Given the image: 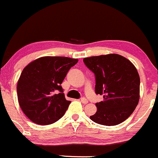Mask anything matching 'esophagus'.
<instances>
[{
    "label": "esophagus",
    "instance_id": "obj_1",
    "mask_svg": "<svg viewBox=\"0 0 158 158\" xmlns=\"http://www.w3.org/2000/svg\"><path fill=\"white\" fill-rule=\"evenodd\" d=\"M80 101H81V103H82V104H87V103H88V101H87V99H86V98H81V100H80Z\"/></svg>",
    "mask_w": 158,
    "mask_h": 158
}]
</instances>
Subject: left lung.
Masks as SVG:
<instances>
[{
	"mask_svg": "<svg viewBox=\"0 0 158 158\" xmlns=\"http://www.w3.org/2000/svg\"><path fill=\"white\" fill-rule=\"evenodd\" d=\"M83 60L95 74V92L104 98L97 103V112L90 118L105 126L122 123L134 112L140 99V77L135 66L117 54L93 56Z\"/></svg>",
	"mask_w": 158,
	"mask_h": 158,
	"instance_id": "obj_1",
	"label": "left lung"
}]
</instances>
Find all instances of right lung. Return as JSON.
Segmentation results:
<instances>
[{"instance_id":"1","label":"right lung","mask_w":158,"mask_h":158,"mask_svg":"<svg viewBox=\"0 0 158 158\" xmlns=\"http://www.w3.org/2000/svg\"><path fill=\"white\" fill-rule=\"evenodd\" d=\"M77 61L67 57L45 56L24 68L17 85L18 102L32 122L48 125L63 117L71 101L66 100L60 84Z\"/></svg>"}]
</instances>
